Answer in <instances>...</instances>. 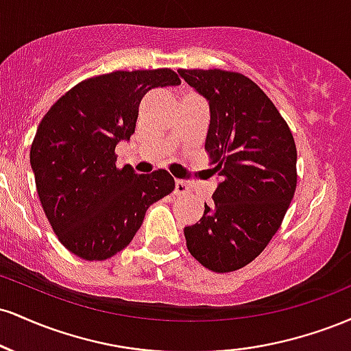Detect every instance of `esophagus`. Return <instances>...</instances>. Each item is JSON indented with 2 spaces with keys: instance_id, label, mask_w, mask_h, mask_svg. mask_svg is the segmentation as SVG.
Returning <instances> with one entry per match:
<instances>
[{
  "instance_id": "esophagus-1",
  "label": "esophagus",
  "mask_w": 351,
  "mask_h": 351,
  "mask_svg": "<svg viewBox=\"0 0 351 351\" xmlns=\"http://www.w3.org/2000/svg\"><path fill=\"white\" fill-rule=\"evenodd\" d=\"M175 193L176 195H186V193H189V184L184 183V181H181V180H176L175 181Z\"/></svg>"
}]
</instances>
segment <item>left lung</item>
I'll list each match as a JSON object with an SVG mask.
<instances>
[{"instance_id":"obj_1","label":"left lung","mask_w":351,"mask_h":351,"mask_svg":"<svg viewBox=\"0 0 351 351\" xmlns=\"http://www.w3.org/2000/svg\"><path fill=\"white\" fill-rule=\"evenodd\" d=\"M209 104L206 148L219 176L204 215L184 228L186 247L213 272L252 263L280 228L297 186V148L272 100L251 79L221 69H180Z\"/></svg>"}]
</instances>
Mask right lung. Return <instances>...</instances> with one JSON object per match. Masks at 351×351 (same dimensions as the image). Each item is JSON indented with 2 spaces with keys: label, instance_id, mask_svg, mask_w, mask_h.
Masks as SVG:
<instances>
[{
  "label": "right lung",
  "instance_id": "add662e5",
  "mask_svg": "<svg viewBox=\"0 0 351 351\" xmlns=\"http://www.w3.org/2000/svg\"><path fill=\"white\" fill-rule=\"evenodd\" d=\"M171 69L115 71L74 86L43 117L31 145L36 189L60 244L106 261L132 243L150 204L175 189L167 170L117 167L115 147L135 132L140 100L180 86Z\"/></svg>",
  "mask_w": 351,
  "mask_h": 351
}]
</instances>
